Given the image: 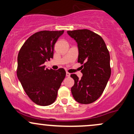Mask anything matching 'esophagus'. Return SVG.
Instances as JSON below:
<instances>
[{
    "label": "esophagus",
    "instance_id": "esophagus-1",
    "mask_svg": "<svg viewBox=\"0 0 134 134\" xmlns=\"http://www.w3.org/2000/svg\"><path fill=\"white\" fill-rule=\"evenodd\" d=\"M70 76H71V74H70L69 72H66V76L69 77Z\"/></svg>",
    "mask_w": 134,
    "mask_h": 134
}]
</instances>
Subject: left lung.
<instances>
[{"instance_id":"left-lung-1","label":"left lung","mask_w":134,"mask_h":134,"mask_svg":"<svg viewBox=\"0 0 134 134\" xmlns=\"http://www.w3.org/2000/svg\"><path fill=\"white\" fill-rule=\"evenodd\" d=\"M78 43V62L82 64L80 80L75 74L71 92L77 102L89 104L96 101L103 92L111 74L110 54L103 39L88 29L68 31Z\"/></svg>"}]
</instances>
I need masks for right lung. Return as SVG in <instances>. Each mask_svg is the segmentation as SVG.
<instances>
[{
  "label": "right lung",
  "mask_w": 134,
  "mask_h": 134,
  "mask_svg": "<svg viewBox=\"0 0 134 134\" xmlns=\"http://www.w3.org/2000/svg\"><path fill=\"white\" fill-rule=\"evenodd\" d=\"M64 31H41L33 34L18 54L16 74L24 90L36 105L47 106L54 102L65 77L63 68H45V62L53 58L54 46Z\"/></svg>",
  "instance_id": "add662e5"
}]
</instances>
